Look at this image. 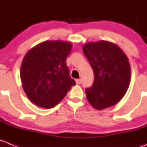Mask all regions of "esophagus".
I'll return each instance as SVG.
<instances>
[{"label": "esophagus", "mask_w": 147, "mask_h": 147, "mask_svg": "<svg viewBox=\"0 0 147 147\" xmlns=\"http://www.w3.org/2000/svg\"><path fill=\"white\" fill-rule=\"evenodd\" d=\"M76 84H80L81 83V79H76Z\"/></svg>", "instance_id": "obj_1"}]
</instances>
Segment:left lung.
Masks as SVG:
<instances>
[{"instance_id": "1", "label": "left lung", "mask_w": 147, "mask_h": 147, "mask_svg": "<svg viewBox=\"0 0 147 147\" xmlns=\"http://www.w3.org/2000/svg\"><path fill=\"white\" fill-rule=\"evenodd\" d=\"M94 74L93 86L86 88L88 102L97 110L115 105L129 86L131 67L122 49L106 40L89 42L83 46Z\"/></svg>"}]
</instances>
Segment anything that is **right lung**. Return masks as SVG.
<instances>
[{"mask_svg": "<svg viewBox=\"0 0 147 147\" xmlns=\"http://www.w3.org/2000/svg\"><path fill=\"white\" fill-rule=\"evenodd\" d=\"M72 43L46 40L27 52L21 67V80L31 102L44 109L56 107L76 84L71 78L66 58Z\"/></svg>", "mask_w": 147, "mask_h": 147, "instance_id": "add662e5", "label": "right lung"}]
</instances>
